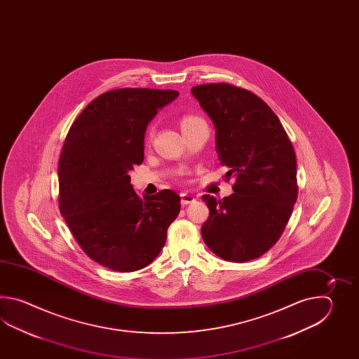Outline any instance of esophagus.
<instances>
[{"label": "esophagus", "mask_w": 359, "mask_h": 359, "mask_svg": "<svg viewBox=\"0 0 359 359\" xmlns=\"http://www.w3.org/2000/svg\"><path fill=\"white\" fill-rule=\"evenodd\" d=\"M195 200H196L195 196H192L189 192H183V194H181V204H182V205L191 204V203H194Z\"/></svg>", "instance_id": "1"}]
</instances>
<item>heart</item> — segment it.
<instances>
[{"instance_id": "b5f03b06", "label": "heart", "mask_w": 359, "mask_h": 359, "mask_svg": "<svg viewBox=\"0 0 359 359\" xmlns=\"http://www.w3.org/2000/svg\"><path fill=\"white\" fill-rule=\"evenodd\" d=\"M198 121H201L198 116H195V115H186V116H183L182 119H181V128H186V127H189L191 124H194V123L198 122ZM153 128L149 130V140L153 137Z\"/></svg>"}]
</instances>
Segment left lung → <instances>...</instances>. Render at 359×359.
<instances>
[{
    "instance_id": "8db88e82",
    "label": "left lung",
    "mask_w": 359,
    "mask_h": 359,
    "mask_svg": "<svg viewBox=\"0 0 359 359\" xmlns=\"http://www.w3.org/2000/svg\"><path fill=\"white\" fill-rule=\"evenodd\" d=\"M215 127V150L232 177V195H204L206 246L235 263L257 259L278 241L298 198L297 156L277 115L263 100L229 83L191 88Z\"/></svg>"
}]
</instances>
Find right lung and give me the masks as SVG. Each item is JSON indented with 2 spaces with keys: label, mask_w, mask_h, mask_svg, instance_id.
<instances>
[{
  "label": "right lung",
  "mask_w": 359,
  "mask_h": 359,
  "mask_svg": "<svg viewBox=\"0 0 359 359\" xmlns=\"http://www.w3.org/2000/svg\"><path fill=\"white\" fill-rule=\"evenodd\" d=\"M173 90L119 88L91 101L69 130L59 159V208L83 252L118 272L145 268L181 210L173 190L138 196L130 170L144 161L147 124Z\"/></svg>",
  "instance_id": "1"
}]
</instances>
